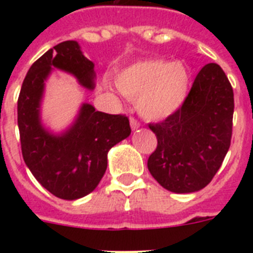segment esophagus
Segmentation results:
<instances>
[{"label":"esophagus","instance_id":"34e87169","mask_svg":"<svg viewBox=\"0 0 253 253\" xmlns=\"http://www.w3.org/2000/svg\"><path fill=\"white\" fill-rule=\"evenodd\" d=\"M130 126H131V129H133V130H135V129H138L140 126V123L138 122L135 118H133V116L130 118Z\"/></svg>","mask_w":253,"mask_h":253}]
</instances>
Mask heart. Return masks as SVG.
I'll list each match as a JSON object with an SVG mask.
<instances>
[{"label":"heart","mask_w":253,"mask_h":253,"mask_svg":"<svg viewBox=\"0 0 253 253\" xmlns=\"http://www.w3.org/2000/svg\"><path fill=\"white\" fill-rule=\"evenodd\" d=\"M116 84L126 97L138 100L140 115L149 120H160L182 105L189 88V73L181 63L144 60L120 72Z\"/></svg>","instance_id":"b5f03b06"}]
</instances>
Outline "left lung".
Segmentation results:
<instances>
[{
	"mask_svg": "<svg viewBox=\"0 0 253 253\" xmlns=\"http://www.w3.org/2000/svg\"><path fill=\"white\" fill-rule=\"evenodd\" d=\"M233 111V88L224 71L205 64L177 110L149 124L157 148L147 166L158 184L177 194L204 189L231 146Z\"/></svg>",
	"mask_w": 253,
	"mask_h": 253,
	"instance_id": "left-lung-1",
	"label": "left lung"
}]
</instances>
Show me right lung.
Wrapping results in <instances>:
<instances>
[{"label": "right lung", "instance_id": "right-lung-1", "mask_svg": "<svg viewBox=\"0 0 253 253\" xmlns=\"http://www.w3.org/2000/svg\"><path fill=\"white\" fill-rule=\"evenodd\" d=\"M51 67L77 78L93 90L95 64L82 54L75 40L49 49L30 67L17 100V125L26 166L50 194L64 200L84 198L96 189L107 167V152L129 137L128 116L96 111L84 104L67 131L54 135L40 122L44 81Z\"/></svg>", "mask_w": 253, "mask_h": 253}]
</instances>
